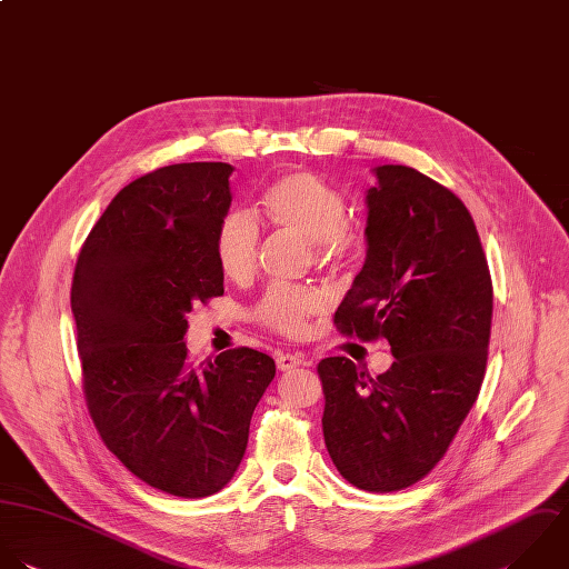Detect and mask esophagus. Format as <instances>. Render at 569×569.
I'll use <instances>...</instances> for the list:
<instances>
[{"label": "esophagus", "mask_w": 569, "mask_h": 569, "mask_svg": "<svg viewBox=\"0 0 569 569\" xmlns=\"http://www.w3.org/2000/svg\"><path fill=\"white\" fill-rule=\"evenodd\" d=\"M274 361H277V368L281 372H288V370H295L299 366H306L303 357L301 355H292V352H277L274 355Z\"/></svg>", "instance_id": "esophagus-1"}]
</instances>
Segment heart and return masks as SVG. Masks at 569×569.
Instances as JSON below:
<instances>
[{"instance_id": "b5f03b06", "label": "heart", "mask_w": 569, "mask_h": 569, "mask_svg": "<svg viewBox=\"0 0 569 569\" xmlns=\"http://www.w3.org/2000/svg\"><path fill=\"white\" fill-rule=\"evenodd\" d=\"M261 212L274 228L306 239L319 266H346L361 248L359 232L348 223L346 197L312 170H292L274 179L261 197ZM259 248V226L250 214L232 212L221 221L214 257L226 279L250 281L257 272ZM323 308L326 297L319 290L272 286L257 301L252 315L268 330L299 337Z\"/></svg>"}]
</instances>
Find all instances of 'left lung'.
<instances>
[{"mask_svg": "<svg viewBox=\"0 0 569 569\" xmlns=\"http://www.w3.org/2000/svg\"><path fill=\"white\" fill-rule=\"evenodd\" d=\"M368 254L337 330L388 339L395 363L370 377L346 357L317 366L323 439L341 477L368 492L421 481L472 410L488 363L492 279L470 210L408 166L375 168Z\"/></svg>", "mask_w": 569, "mask_h": 569, "instance_id": "8db88e82", "label": "left lung"}]
</instances>
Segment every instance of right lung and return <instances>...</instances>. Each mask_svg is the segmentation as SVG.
<instances>
[{"label":"right lung","instance_id":"obj_1","mask_svg":"<svg viewBox=\"0 0 569 569\" xmlns=\"http://www.w3.org/2000/svg\"><path fill=\"white\" fill-rule=\"evenodd\" d=\"M230 163L157 168L117 192L86 237L70 288L83 397L106 448L143 483L181 499L237 472L274 361L232 348L194 366L188 312L223 295L214 239Z\"/></svg>","mask_w":569,"mask_h":569}]
</instances>
